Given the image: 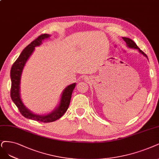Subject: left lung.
<instances>
[{
    "label": "left lung",
    "mask_w": 159,
    "mask_h": 159,
    "mask_svg": "<svg viewBox=\"0 0 159 159\" xmlns=\"http://www.w3.org/2000/svg\"><path fill=\"white\" fill-rule=\"evenodd\" d=\"M122 39H123V40H124L125 41V43H126V46L128 47V48H134V49H137V50L139 51V52L140 53V54H142L145 57H146L147 58H148V56H146V54H145V53H144L143 52H142V50H141L138 48V46L136 45V44L135 43L132 39H129V38H126V37H122Z\"/></svg>",
    "instance_id": "8db88e82"
}]
</instances>
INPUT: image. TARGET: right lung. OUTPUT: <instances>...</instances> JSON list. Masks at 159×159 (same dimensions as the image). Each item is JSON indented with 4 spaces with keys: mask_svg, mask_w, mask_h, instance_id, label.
I'll return each mask as SVG.
<instances>
[{
    "mask_svg": "<svg viewBox=\"0 0 159 159\" xmlns=\"http://www.w3.org/2000/svg\"><path fill=\"white\" fill-rule=\"evenodd\" d=\"M50 37V35L48 34H41L26 46L21 52L18 58L14 63L10 70V78L11 82L10 96L13 102L18 108L20 113L25 118L42 122H54L60 119L64 115L69 107L72 93L76 86V83H73L67 86L63 90L58 105L48 114H34L23 104L20 96V82L23 69L24 68L28 59L32 55L35 47L40 46L44 39H48Z\"/></svg>",
    "mask_w": 159,
    "mask_h": 159,
    "instance_id": "obj_1",
    "label": "right lung"
}]
</instances>
